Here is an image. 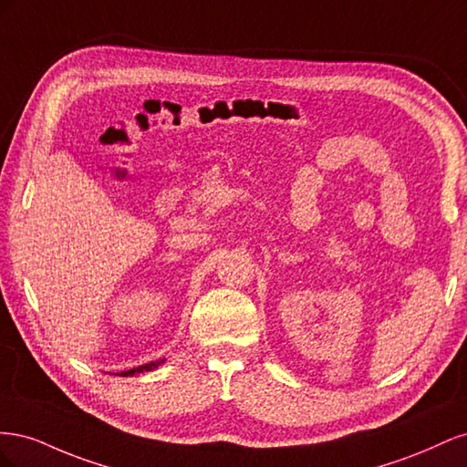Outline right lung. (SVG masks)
<instances>
[{
    "instance_id": "right-lung-1",
    "label": "right lung",
    "mask_w": 467,
    "mask_h": 467,
    "mask_svg": "<svg viewBox=\"0 0 467 467\" xmlns=\"http://www.w3.org/2000/svg\"><path fill=\"white\" fill-rule=\"evenodd\" d=\"M163 362H165V358H160V360H155V362H148V364L138 366V368L126 370V372H122L120 376H134V374H140V372H150V370H155V368H158V366H161Z\"/></svg>"
}]
</instances>
